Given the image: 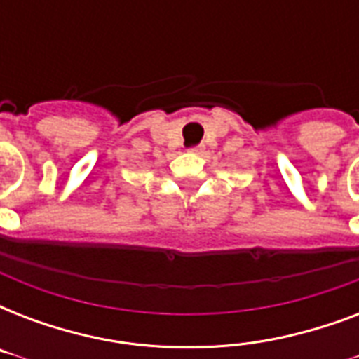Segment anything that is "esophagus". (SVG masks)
I'll list each match as a JSON object with an SVG mask.
<instances>
[{
  "label": "esophagus",
  "mask_w": 359,
  "mask_h": 359,
  "mask_svg": "<svg viewBox=\"0 0 359 359\" xmlns=\"http://www.w3.org/2000/svg\"><path fill=\"white\" fill-rule=\"evenodd\" d=\"M203 151H205V147H203V145H196V147H191V149H190L191 154H201Z\"/></svg>",
  "instance_id": "34e87169"
}]
</instances>
